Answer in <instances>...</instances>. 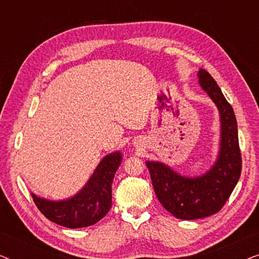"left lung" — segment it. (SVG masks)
<instances>
[{"label":"left lung","instance_id":"left-lung-1","mask_svg":"<svg viewBox=\"0 0 259 259\" xmlns=\"http://www.w3.org/2000/svg\"><path fill=\"white\" fill-rule=\"evenodd\" d=\"M199 86L214 102L221 120L217 159L200 176H183L161 161L147 160L154 192L159 201L176 218L199 219L212 215L224 206L238 183L242 157L235 112L208 72L199 69Z\"/></svg>","mask_w":259,"mask_h":259}]
</instances>
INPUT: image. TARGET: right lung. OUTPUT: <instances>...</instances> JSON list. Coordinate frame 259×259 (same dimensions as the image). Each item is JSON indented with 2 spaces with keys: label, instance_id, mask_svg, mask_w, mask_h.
I'll list each match as a JSON object with an SVG mask.
<instances>
[{
  "label": "right lung",
  "instance_id": "1",
  "mask_svg": "<svg viewBox=\"0 0 259 259\" xmlns=\"http://www.w3.org/2000/svg\"><path fill=\"white\" fill-rule=\"evenodd\" d=\"M121 161V152H112L101 159L91 178L74 196L51 200L31 192L34 203L46 218L65 228L80 229L94 225L112 207V183Z\"/></svg>",
  "mask_w": 259,
  "mask_h": 259
}]
</instances>
